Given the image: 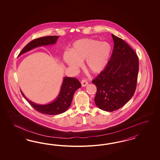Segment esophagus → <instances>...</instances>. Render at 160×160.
Instances as JSON below:
<instances>
[{"label":"esophagus","mask_w":160,"mask_h":160,"mask_svg":"<svg viewBox=\"0 0 160 160\" xmlns=\"http://www.w3.org/2000/svg\"><path fill=\"white\" fill-rule=\"evenodd\" d=\"M81 84H82V87H86V86H87V84H88V82H87L86 80L83 79L81 82Z\"/></svg>","instance_id":"1"}]
</instances>
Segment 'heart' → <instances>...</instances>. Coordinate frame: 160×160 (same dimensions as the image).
<instances>
[{"label":"heart","instance_id":"1","mask_svg":"<svg viewBox=\"0 0 160 160\" xmlns=\"http://www.w3.org/2000/svg\"><path fill=\"white\" fill-rule=\"evenodd\" d=\"M112 48L107 42L92 39L78 40L73 44L70 52L64 54V60L68 66L78 68L85 60V66L92 74L101 73L111 58Z\"/></svg>","mask_w":160,"mask_h":160}]
</instances>
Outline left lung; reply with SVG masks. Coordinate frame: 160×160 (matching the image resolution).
I'll return each mask as SVG.
<instances>
[{"instance_id": "obj_1", "label": "left lung", "mask_w": 160, "mask_h": 160, "mask_svg": "<svg viewBox=\"0 0 160 160\" xmlns=\"http://www.w3.org/2000/svg\"><path fill=\"white\" fill-rule=\"evenodd\" d=\"M114 48L106 68L92 81L97 87L96 105L106 112L117 110L133 96L137 86L139 62L130 46L112 34Z\"/></svg>"}]
</instances>
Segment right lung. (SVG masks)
I'll use <instances>...</instances> for the list:
<instances>
[{
    "label": "right lung",
    "mask_w": 160,
    "mask_h": 160,
    "mask_svg": "<svg viewBox=\"0 0 160 160\" xmlns=\"http://www.w3.org/2000/svg\"><path fill=\"white\" fill-rule=\"evenodd\" d=\"M58 38V36H49L34 39L23 48L18 57L39 46L54 44L56 43ZM81 86V83L76 78H64L60 91L58 97L53 102L47 104H38L34 102H31L25 97L23 93L21 90L20 91L25 99L38 112L44 114L58 115L66 112L70 107L74 92Z\"/></svg>",
    "instance_id": "obj_1"
}]
</instances>
